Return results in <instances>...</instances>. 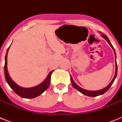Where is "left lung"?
Segmentation results:
<instances>
[{"label":"left lung","instance_id":"8db88e82","mask_svg":"<svg viewBox=\"0 0 122 122\" xmlns=\"http://www.w3.org/2000/svg\"><path fill=\"white\" fill-rule=\"evenodd\" d=\"M101 36L103 37L107 41V43L110 45V46H111L112 48L113 49L114 51V53H115V56H116V74H115V76H114V78H113L112 81L106 87H105L104 89H102V90H97V91H89V90H85V89H83L82 88H81L80 87H79L77 84H76V83L74 82V81H73V78L71 77V82L72 83V86L74 87V88L76 89V90H78L79 92H80L81 93H82L83 95H87V96H89V97H97V96L99 95H103V93H104L105 92L107 91V90L109 89V88L111 87V86L112 85L113 82H114L115 81V79H116V76H117V62H116V51H115V49H114V47L112 45L111 43L110 42V41L109 40L108 38L107 37V36L106 35H104V34H102L101 35Z\"/></svg>","mask_w":122,"mask_h":122}]
</instances>
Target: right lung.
Returning a JSON list of instances; mask_svg holds the SVG:
<instances>
[{
	"instance_id": "add662e5",
	"label": "right lung",
	"mask_w": 122,
	"mask_h": 122,
	"mask_svg": "<svg viewBox=\"0 0 122 122\" xmlns=\"http://www.w3.org/2000/svg\"><path fill=\"white\" fill-rule=\"evenodd\" d=\"M9 48H8L7 51H6V56H5V65H4L5 77L6 81L7 82L8 84L13 89V90L15 92V93L19 96H20L21 97L25 98H35L38 97V96L40 95L41 94L43 93L49 87V86L51 82V76L52 73L53 72V71H51L49 73L46 79L41 84L36 86V87H32V88H28V89H25V88L19 87L16 83L14 82L11 80V79L10 78L9 74H8V70H7V54H8Z\"/></svg>"
}]
</instances>
